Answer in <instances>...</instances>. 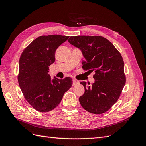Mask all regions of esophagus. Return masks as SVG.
Segmentation results:
<instances>
[{
    "label": "esophagus",
    "mask_w": 146,
    "mask_h": 146,
    "mask_svg": "<svg viewBox=\"0 0 146 146\" xmlns=\"http://www.w3.org/2000/svg\"><path fill=\"white\" fill-rule=\"evenodd\" d=\"M79 83V81L76 80V79H73V85L75 86L76 85H78V84Z\"/></svg>",
    "instance_id": "1"
}]
</instances>
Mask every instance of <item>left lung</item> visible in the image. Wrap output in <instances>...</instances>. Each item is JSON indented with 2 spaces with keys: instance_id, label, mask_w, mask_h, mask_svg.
<instances>
[{
  "instance_id": "left-lung-1",
  "label": "left lung",
  "mask_w": 146,
  "mask_h": 146,
  "mask_svg": "<svg viewBox=\"0 0 146 146\" xmlns=\"http://www.w3.org/2000/svg\"><path fill=\"white\" fill-rule=\"evenodd\" d=\"M68 41L81 50L86 59L82 63L84 70L95 72V81L91 86L86 87L85 82L80 83L85 93L79 98L80 104L92 113L106 112L118 101L126 82L120 52L101 36H70Z\"/></svg>"
}]
</instances>
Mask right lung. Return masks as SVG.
Instances as JSON below:
<instances>
[{"label":"right lung","mask_w":146,"mask_h":146,"mask_svg":"<svg viewBox=\"0 0 146 146\" xmlns=\"http://www.w3.org/2000/svg\"><path fill=\"white\" fill-rule=\"evenodd\" d=\"M69 36L42 35L35 39L22 52L18 81L27 101L40 112L52 111L72 86V79L51 78L49 66L55 61V53Z\"/></svg>","instance_id":"1"}]
</instances>
